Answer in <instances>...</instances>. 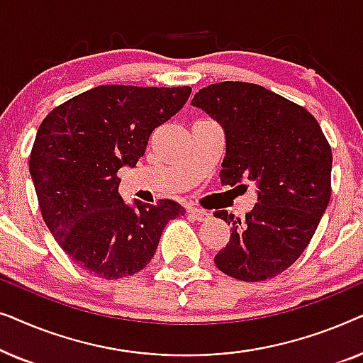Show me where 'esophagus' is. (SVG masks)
<instances>
[{
  "mask_svg": "<svg viewBox=\"0 0 363 363\" xmlns=\"http://www.w3.org/2000/svg\"><path fill=\"white\" fill-rule=\"evenodd\" d=\"M186 213H188V216L193 218V220H196V221L208 220V213L203 210H198V208H188Z\"/></svg>",
  "mask_w": 363,
  "mask_h": 363,
  "instance_id": "obj_1",
  "label": "esophagus"
}]
</instances>
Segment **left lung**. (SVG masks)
I'll return each mask as SVG.
<instances>
[{
    "label": "left lung",
    "instance_id": "1",
    "mask_svg": "<svg viewBox=\"0 0 363 363\" xmlns=\"http://www.w3.org/2000/svg\"><path fill=\"white\" fill-rule=\"evenodd\" d=\"M191 106L225 130L223 185L251 182L257 188V203L242 220L215 211L231 226L215 264L247 282L281 274L304 252L330 200L332 150L319 122L304 107L247 82L203 87Z\"/></svg>",
    "mask_w": 363,
    "mask_h": 363
}]
</instances>
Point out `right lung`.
Instances as JSON below:
<instances>
[{
	"label": "right lung",
	"mask_w": 363,
	"mask_h": 363,
	"mask_svg": "<svg viewBox=\"0 0 363 363\" xmlns=\"http://www.w3.org/2000/svg\"><path fill=\"white\" fill-rule=\"evenodd\" d=\"M191 89L99 86L54 108L38 128L29 173L43 220L82 269L104 279L142 271L163 228L185 210L173 200L123 203L122 167L133 168L152 132Z\"/></svg>",
	"instance_id": "1"
}]
</instances>
